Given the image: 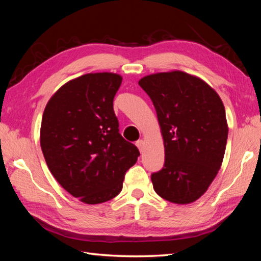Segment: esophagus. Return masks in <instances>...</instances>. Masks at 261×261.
<instances>
[{
  "label": "esophagus",
  "mask_w": 261,
  "mask_h": 261,
  "mask_svg": "<svg viewBox=\"0 0 261 261\" xmlns=\"http://www.w3.org/2000/svg\"><path fill=\"white\" fill-rule=\"evenodd\" d=\"M136 146L138 147V149H139L140 152L143 151V147H145V142H143V140H138L136 142Z\"/></svg>",
  "instance_id": "34e87169"
}]
</instances>
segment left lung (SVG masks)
Here are the masks:
<instances>
[{"mask_svg":"<svg viewBox=\"0 0 261 261\" xmlns=\"http://www.w3.org/2000/svg\"><path fill=\"white\" fill-rule=\"evenodd\" d=\"M165 145V164L151 174L153 190L171 203L201 197L222 165L228 140L225 109L212 87L195 76L170 71L143 77Z\"/></svg>","mask_w":261,"mask_h":261,"instance_id":"1","label":"left lung"}]
</instances>
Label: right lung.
Here are the masks:
<instances>
[{
    "label": "right lung",
    "instance_id": "add662e5",
    "mask_svg": "<svg viewBox=\"0 0 261 261\" xmlns=\"http://www.w3.org/2000/svg\"><path fill=\"white\" fill-rule=\"evenodd\" d=\"M122 77L86 74L66 83L42 115L40 145L49 170L86 204L110 201L122 190L138 148L120 135L113 99Z\"/></svg>",
    "mask_w": 261,
    "mask_h": 261
}]
</instances>
